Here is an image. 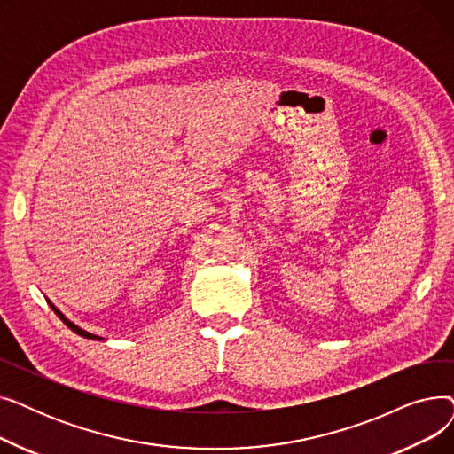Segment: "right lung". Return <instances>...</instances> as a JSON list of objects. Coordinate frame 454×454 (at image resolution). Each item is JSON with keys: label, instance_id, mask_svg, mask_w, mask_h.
<instances>
[{"label": "right lung", "instance_id": "add662e5", "mask_svg": "<svg viewBox=\"0 0 454 454\" xmlns=\"http://www.w3.org/2000/svg\"><path fill=\"white\" fill-rule=\"evenodd\" d=\"M47 303H50V307L53 309V311H55V315L71 329V331H74V333H77V335H81V337H84V339H90V340H105L103 337H99V335H93V333H90V331H86V329H82V327H79L77 324H74V322H71L69 318H66L60 311H59V309L50 301V300H47Z\"/></svg>", "mask_w": 454, "mask_h": 454}]
</instances>
